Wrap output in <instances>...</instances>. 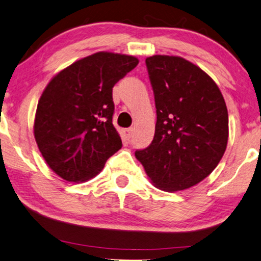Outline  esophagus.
I'll use <instances>...</instances> for the list:
<instances>
[{
	"label": "esophagus",
	"instance_id": "esophagus-1",
	"mask_svg": "<svg viewBox=\"0 0 261 261\" xmlns=\"http://www.w3.org/2000/svg\"><path fill=\"white\" fill-rule=\"evenodd\" d=\"M133 132H134L133 128H126V129L122 130V134L125 136L126 140H129L132 136H133Z\"/></svg>",
	"mask_w": 261,
	"mask_h": 261
}]
</instances>
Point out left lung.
<instances>
[{
    "mask_svg": "<svg viewBox=\"0 0 261 261\" xmlns=\"http://www.w3.org/2000/svg\"><path fill=\"white\" fill-rule=\"evenodd\" d=\"M146 65L157 121L150 146L135 156L157 189L186 190L208 177L223 157L227 105L212 77L185 59L153 55Z\"/></svg>",
    "mask_w": 261,
    "mask_h": 261,
    "instance_id": "1",
    "label": "left lung"
}]
</instances>
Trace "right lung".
Instances as JSON below:
<instances>
[{
  "label": "right lung",
  "instance_id": "1",
  "mask_svg": "<svg viewBox=\"0 0 261 261\" xmlns=\"http://www.w3.org/2000/svg\"><path fill=\"white\" fill-rule=\"evenodd\" d=\"M138 63L130 55L98 52L65 68L47 84L33 132L42 157L58 176L87 181L121 149L112 123V89Z\"/></svg>",
  "mask_w": 261,
  "mask_h": 261
}]
</instances>
